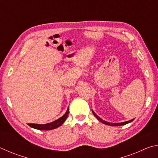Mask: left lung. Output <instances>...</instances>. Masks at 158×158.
<instances>
[{
    "label": "left lung",
    "instance_id": "1",
    "mask_svg": "<svg viewBox=\"0 0 158 158\" xmlns=\"http://www.w3.org/2000/svg\"><path fill=\"white\" fill-rule=\"evenodd\" d=\"M92 112L93 114H94V116L97 118L100 121L101 123H102L105 124V125H111V126H118V125H126L127 123H130L132 122L134 119H132L130 120V121H125V122H122V123H109V122H107V121H103L102 119L100 118V117H99L97 114H96L94 111H93L92 110Z\"/></svg>",
    "mask_w": 158,
    "mask_h": 158
}]
</instances>
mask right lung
Returning <instances> with one entry per match:
<instances>
[{
  "instance_id": "right-lung-1",
  "label": "right lung",
  "mask_w": 158,
  "mask_h": 158,
  "mask_svg": "<svg viewBox=\"0 0 158 158\" xmlns=\"http://www.w3.org/2000/svg\"><path fill=\"white\" fill-rule=\"evenodd\" d=\"M69 114V108H68L65 114L63 115L62 117L59 118L56 120V121L49 123L47 124H35V123H28V125L29 126L34 128V129L40 130H51L56 129V128L58 127L60 125H62L64 122L65 121Z\"/></svg>"
}]
</instances>
